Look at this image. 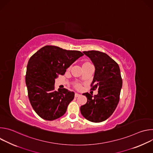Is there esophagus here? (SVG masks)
Instances as JSON below:
<instances>
[{"instance_id":"obj_1","label":"esophagus","mask_w":153,"mask_h":153,"mask_svg":"<svg viewBox=\"0 0 153 153\" xmlns=\"http://www.w3.org/2000/svg\"><path fill=\"white\" fill-rule=\"evenodd\" d=\"M80 94H79V93H75V95H74V96H75V97H77L80 96Z\"/></svg>"}]
</instances>
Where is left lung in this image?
<instances>
[{"mask_svg": "<svg viewBox=\"0 0 153 153\" xmlns=\"http://www.w3.org/2000/svg\"><path fill=\"white\" fill-rule=\"evenodd\" d=\"M88 56L95 67L91 83L92 88H99L98 94L94 96L83 93L87 102L80 106L82 115L93 122H101L110 117L119 101L122 79L119 65L106 54L98 51L83 52Z\"/></svg>", "mask_w": 153, "mask_h": 153, "instance_id": "1", "label": "left lung"}]
</instances>
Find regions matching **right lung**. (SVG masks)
<instances>
[{
  "label": "right lung",
  "instance_id": "add662e5",
  "mask_svg": "<svg viewBox=\"0 0 153 153\" xmlns=\"http://www.w3.org/2000/svg\"><path fill=\"white\" fill-rule=\"evenodd\" d=\"M83 56L80 51L45 46L30 59L25 83L31 105L42 119L53 120L67 111L74 93L67 89L55 90V79L63 75L71 65Z\"/></svg>",
  "mask_w": 153,
  "mask_h": 153
}]
</instances>
